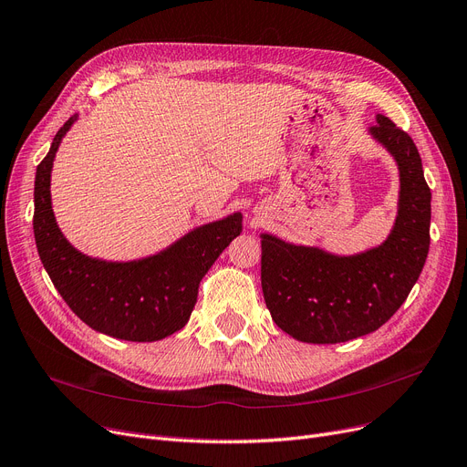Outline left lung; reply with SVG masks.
<instances>
[{
    "instance_id": "obj_1",
    "label": "left lung",
    "mask_w": 467,
    "mask_h": 467,
    "mask_svg": "<svg viewBox=\"0 0 467 467\" xmlns=\"http://www.w3.org/2000/svg\"><path fill=\"white\" fill-rule=\"evenodd\" d=\"M368 134L399 166V209L381 245L357 254L295 245L260 234V279L272 320L293 339L335 345L379 329L400 305L423 270L429 253L431 190L421 157L406 132L387 117Z\"/></svg>"
}]
</instances>
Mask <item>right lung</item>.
<instances>
[{"label":"right lung","mask_w":467,"mask_h":467,"mask_svg":"<svg viewBox=\"0 0 467 467\" xmlns=\"http://www.w3.org/2000/svg\"><path fill=\"white\" fill-rule=\"evenodd\" d=\"M77 119L61 126L36 169L34 237L42 265L70 310L91 329L124 341H161L188 324L201 279L244 230V214L202 223L166 249L126 263L74 249L55 220L49 188L55 155Z\"/></svg>","instance_id":"obj_1"}]
</instances>
